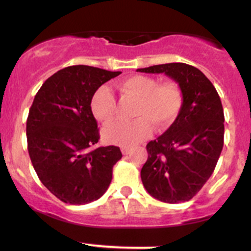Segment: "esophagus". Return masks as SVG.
<instances>
[{
    "label": "esophagus",
    "mask_w": 251,
    "mask_h": 251,
    "mask_svg": "<svg viewBox=\"0 0 251 251\" xmlns=\"http://www.w3.org/2000/svg\"><path fill=\"white\" fill-rule=\"evenodd\" d=\"M131 151H132V148H130V147H121V151H123L124 155H127V154H130Z\"/></svg>",
    "instance_id": "34e87169"
}]
</instances>
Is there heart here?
Segmentation results:
<instances>
[{
	"instance_id": "heart-1",
	"label": "heart",
	"mask_w": 251,
	"mask_h": 251,
	"mask_svg": "<svg viewBox=\"0 0 251 251\" xmlns=\"http://www.w3.org/2000/svg\"><path fill=\"white\" fill-rule=\"evenodd\" d=\"M123 97L137 100L132 121H118L103 130L105 142L131 147L151 132V125L163 130L174 123L182 107V93L175 83L163 82L144 75H133L118 85ZM91 111L100 123L108 124L115 118L116 100L108 86L98 88L91 100Z\"/></svg>"
}]
</instances>
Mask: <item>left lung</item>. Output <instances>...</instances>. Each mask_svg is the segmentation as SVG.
<instances>
[{"label": "left lung", "mask_w": 251, "mask_h": 251, "mask_svg": "<svg viewBox=\"0 0 251 251\" xmlns=\"http://www.w3.org/2000/svg\"><path fill=\"white\" fill-rule=\"evenodd\" d=\"M141 73L174 78L182 92L181 110L173 125L147 144L141 170L144 188L164 203L193 198L214 173L224 147L225 115L216 88L196 67L184 63L153 65Z\"/></svg>", "instance_id": "1"}]
</instances>
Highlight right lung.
Listing matches in <instances>:
<instances>
[{
	"label": "right lung",
	"mask_w": 251,
	"mask_h": 251,
	"mask_svg": "<svg viewBox=\"0 0 251 251\" xmlns=\"http://www.w3.org/2000/svg\"><path fill=\"white\" fill-rule=\"evenodd\" d=\"M120 74L73 65L48 77L35 96L26 120L27 151L40 181L64 203L100 199L123 156L115 146L93 148L100 130L91 111L96 91Z\"/></svg>",
	"instance_id": "add662e5"
}]
</instances>
